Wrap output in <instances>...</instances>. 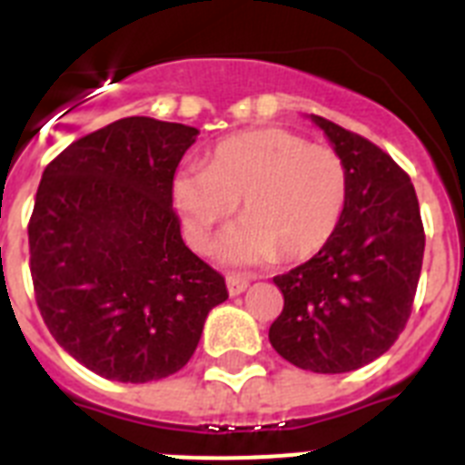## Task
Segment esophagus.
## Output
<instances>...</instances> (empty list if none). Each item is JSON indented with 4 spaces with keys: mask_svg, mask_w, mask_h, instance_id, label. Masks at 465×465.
I'll return each instance as SVG.
<instances>
[{
    "mask_svg": "<svg viewBox=\"0 0 465 465\" xmlns=\"http://www.w3.org/2000/svg\"><path fill=\"white\" fill-rule=\"evenodd\" d=\"M225 284H228L230 296H240V293L249 287V280L240 275H228L225 277Z\"/></svg>",
    "mask_w": 465,
    "mask_h": 465,
    "instance_id": "esophagus-1",
    "label": "esophagus"
}]
</instances>
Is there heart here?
I'll list each match as a JSON object with an SVG mask.
<instances>
[{
	"label": "heart",
	"instance_id": "heart-1",
	"mask_svg": "<svg viewBox=\"0 0 465 465\" xmlns=\"http://www.w3.org/2000/svg\"><path fill=\"white\" fill-rule=\"evenodd\" d=\"M237 200L244 221L223 237V256L308 259L334 237L346 212V164L336 150L272 126L223 138L206 166H185L173 178V202L194 247L209 244Z\"/></svg>",
	"mask_w": 465,
	"mask_h": 465
}]
</instances>
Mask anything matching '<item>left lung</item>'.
<instances>
[{
  "label": "left lung",
  "mask_w": 465,
  "mask_h": 465,
  "mask_svg": "<svg viewBox=\"0 0 465 465\" xmlns=\"http://www.w3.org/2000/svg\"><path fill=\"white\" fill-rule=\"evenodd\" d=\"M312 122L346 164V212L311 261L272 277L284 308L268 339L296 367L343 374L374 362L402 334L426 235L411 178L391 154L329 119Z\"/></svg>",
  "instance_id": "left-lung-1"
}]
</instances>
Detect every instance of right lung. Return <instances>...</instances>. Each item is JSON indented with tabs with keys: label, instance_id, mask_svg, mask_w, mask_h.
I'll list each match as a JSON object with an SVG mask.
<instances>
[{
	"label": "right lung",
	"instance_id": "obj_1",
	"mask_svg": "<svg viewBox=\"0 0 465 465\" xmlns=\"http://www.w3.org/2000/svg\"><path fill=\"white\" fill-rule=\"evenodd\" d=\"M194 126L124 117L70 143L42 173L27 225L35 299L86 369L148 383L183 369L221 272L185 247L173 173Z\"/></svg>",
	"mask_w": 465,
	"mask_h": 465
}]
</instances>
